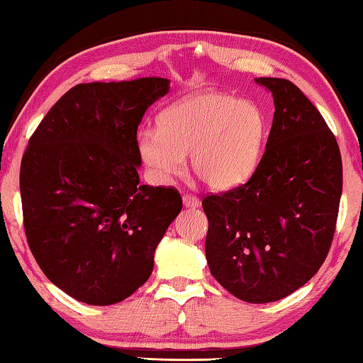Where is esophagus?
Returning <instances> with one entry per match:
<instances>
[{
	"label": "esophagus",
	"mask_w": 363,
	"mask_h": 363,
	"mask_svg": "<svg viewBox=\"0 0 363 363\" xmlns=\"http://www.w3.org/2000/svg\"><path fill=\"white\" fill-rule=\"evenodd\" d=\"M182 201H184V206H186V208H192V210H195V208L200 206V201H199V199H196L195 195L184 194Z\"/></svg>",
	"instance_id": "obj_1"
}]
</instances>
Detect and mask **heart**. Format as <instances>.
Returning <instances> with one entry per match:
<instances>
[{"mask_svg": "<svg viewBox=\"0 0 363 363\" xmlns=\"http://www.w3.org/2000/svg\"><path fill=\"white\" fill-rule=\"evenodd\" d=\"M158 130L139 131L138 150L158 179L179 176L190 153L195 176L213 190L240 186L255 173L266 140V115L257 104L203 91L158 115Z\"/></svg>", "mask_w": 363, "mask_h": 363, "instance_id": "1", "label": "heart"}]
</instances>
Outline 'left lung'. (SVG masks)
Segmentation results:
<instances>
[{
  "mask_svg": "<svg viewBox=\"0 0 363 363\" xmlns=\"http://www.w3.org/2000/svg\"><path fill=\"white\" fill-rule=\"evenodd\" d=\"M274 97L266 150L248 182L201 201L206 261L233 296L264 304L307 284L333 242L342 192L335 134L296 84L256 78Z\"/></svg>",
  "mask_w": 363,
  "mask_h": 363,
  "instance_id": "left-lung-1",
  "label": "left lung"
}]
</instances>
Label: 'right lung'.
Instances as JSON below:
<instances>
[{"instance_id": "add662e5", "label": "right lung", "mask_w": 363, "mask_h": 363, "mask_svg": "<svg viewBox=\"0 0 363 363\" xmlns=\"http://www.w3.org/2000/svg\"><path fill=\"white\" fill-rule=\"evenodd\" d=\"M169 79L83 83L54 104L21 164L23 229L46 277L91 306L120 303L149 280L182 208L174 187L140 186L138 126Z\"/></svg>"}]
</instances>
